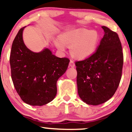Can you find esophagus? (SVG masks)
I'll return each mask as SVG.
<instances>
[{"label": "esophagus", "instance_id": "34e87169", "mask_svg": "<svg viewBox=\"0 0 132 132\" xmlns=\"http://www.w3.org/2000/svg\"><path fill=\"white\" fill-rule=\"evenodd\" d=\"M69 67L71 68H74L75 67V63H74V61H70V62H69Z\"/></svg>", "mask_w": 132, "mask_h": 132}]
</instances>
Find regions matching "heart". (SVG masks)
Returning <instances> with one entry per match:
<instances>
[{
  "label": "heart",
  "instance_id": "obj_1",
  "mask_svg": "<svg viewBox=\"0 0 132 132\" xmlns=\"http://www.w3.org/2000/svg\"><path fill=\"white\" fill-rule=\"evenodd\" d=\"M100 36L95 30L77 28L65 32L55 40L56 48L65 52L70 47L71 55L76 59L84 60L92 56L99 45Z\"/></svg>",
  "mask_w": 132,
  "mask_h": 132
}]
</instances>
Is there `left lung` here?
I'll return each mask as SVG.
<instances>
[{"label": "left lung", "mask_w": 132, "mask_h": 132, "mask_svg": "<svg viewBox=\"0 0 132 132\" xmlns=\"http://www.w3.org/2000/svg\"><path fill=\"white\" fill-rule=\"evenodd\" d=\"M104 34L95 53L76 63L77 92L87 104L96 106L112 97L121 79L123 58L116 32L106 26Z\"/></svg>", "instance_id": "obj_1"}]
</instances>
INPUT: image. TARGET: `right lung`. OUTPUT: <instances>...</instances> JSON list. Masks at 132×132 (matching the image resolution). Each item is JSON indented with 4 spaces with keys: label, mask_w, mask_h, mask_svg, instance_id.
<instances>
[{
    "label": "right lung",
    "mask_w": 132,
    "mask_h": 132,
    "mask_svg": "<svg viewBox=\"0 0 132 132\" xmlns=\"http://www.w3.org/2000/svg\"><path fill=\"white\" fill-rule=\"evenodd\" d=\"M21 28L13 42L10 56L14 87L24 102L43 106L55 98L58 79L66 72L67 58H58L48 48L40 52L30 50L24 44Z\"/></svg>",
    "instance_id": "1"
}]
</instances>
